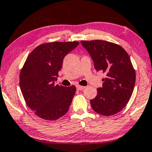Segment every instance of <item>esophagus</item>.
Wrapping results in <instances>:
<instances>
[{
	"label": "esophagus",
	"instance_id": "obj_1",
	"mask_svg": "<svg viewBox=\"0 0 152 152\" xmlns=\"http://www.w3.org/2000/svg\"><path fill=\"white\" fill-rule=\"evenodd\" d=\"M76 88L78 90H83L85 88V86H82V85H76Z\"/></svg>",
	"mask_w": 152,
	"mask_h": 152
}]
</instances>
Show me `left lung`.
<instances>
[{"label": "left lung", "instance_id": "obj_1", "mask_svg": "<svg viewBox=\"0 0 152 152\" xmlns=\"http://www.w3.org/2000/svg\"><path fill=\"white\" fill-rule=\"evenodd\" d=\"M80 42L90 54L95 69L106 74L102 87L90 100L91 107L105 116L117 114L129 102L135 85L136 72L129 55L121 45L106 40Z\"/></svg>", "mask_w": 152, "mask_h": 152}]
</instances>
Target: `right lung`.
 <instances>
[{"instance_id": "add662e5", "label": "right lung", "mask_w": 152, "mask_h": 152, "mask_svg": "<svg viewBox=\"0 0 152 152\" xmlns=\"http://www.w3.org/2000/svg\"><path fill=\"white\" fill-rule=\"evenodd\" d=\"M78 44L75 40L47 42L36 47L27 56L19 83L27 106L40 118L56 121L68 112L76 87L55 85L54 80L64 58Z\"/></svg>"}]
</instances>
